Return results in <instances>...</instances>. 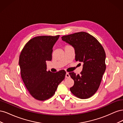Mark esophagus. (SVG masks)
I'll return each instance as SVG.
<instances>
[{"mask_svg":"<svg viewBox=\"0 0 123 123\" xmlns=\"http://www.w3.org/2000/svg\"><path fill=\"white\" fill-rule=\"evenodd\" d=\"M66 78H69L70 77V75H69V73H68V72H67L66 73Z\"/></svg>","mask_w":123,"mask_h":123,"instance_id":"obj_1","label":"esophagus"}]
</instances>
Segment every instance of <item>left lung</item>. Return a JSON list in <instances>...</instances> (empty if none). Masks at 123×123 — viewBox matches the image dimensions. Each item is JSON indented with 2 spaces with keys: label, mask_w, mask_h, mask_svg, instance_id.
<instances>
[{
  "label": "left lung",
  "mask_w": 123,
  "mask_h": 123,
  "mask_svg": "<svg viewBox=\"0 0 123 123\" xmlns=\"http://www.w3.org/2000/svg\"><path fill=\"white\" fill-rule=\"evenodd\" d=\"M62 38L74 48L75 61L84 64L80 75L69 73L74 81L70 90L80 98H90L98 90L106 70L105 50L97 39L85 32L63 36Z\"/></svg>",
  "instance_id": "left-lung-1"
}]
</instances>
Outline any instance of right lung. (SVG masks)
<instances>
[{"mask_svg":"<svg viewBox=\"0 0 123 123\" xmlns=\"http://www.w3.org/2000/svg\"><path fill=\"white\" fill-rule=\"evenodd\" d=\"M59 35L40 36L30 40L20 53L21 76L30 94L39 100L51 98L65 79L66 71H47L46 61L52 60L53 47Z\"/></svg>","mask_w":123,"mask_h":123,"instance_id":"add662e5","label":"right lung"}]
</instances>
